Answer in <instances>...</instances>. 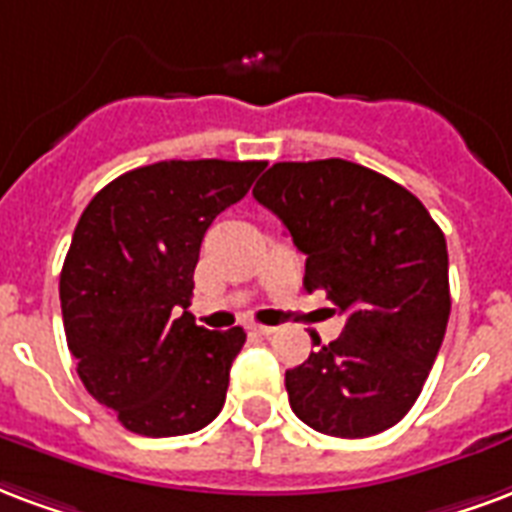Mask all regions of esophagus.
Listing matches in <instances>:
<instances>
[{
	"instance_id": "obj_1",
	"label": "esophagus",
	"mask_w": 512,
	"mask_h": 512,
	"mask_svg": "<svg viewBox=\"0 0 512 512\" xmlns=\"http://www.w3.org/2000/svg\"><path fill=\"white\" fill-rule=\"evenodd\" d=\"M252 331L257 333V336H263V339H268V336H274L279 328H274V325H252Z\"/></svg>"
}]
</instances>
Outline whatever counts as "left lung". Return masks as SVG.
<instances>
[{
  "label": "left lung",
  "instance_id": "1",
  "mask_svg": "<svg viewBox=\"0 0 512 512\" xmlns=\"http://www.w3.org/2000/svg\"><path fill=\"white\" fill-rule=\"evenodd\" d=\"M306 255V293L347 314L339 339L287 369L290 407L331 437L396 426L423 391L450 317L448 244L412 192L347 160L276 162L252 189ZM312 342L320 336L312 333Z\"/></svg>",
  "mask_w": 512,
  "mask_h": 512
}]
</instances>
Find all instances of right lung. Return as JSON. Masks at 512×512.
<instances>
[{"instance_id": "right-lung-1", "label": "right lung", "mask_w": 512, "mask_h": 512, "mask_svg": "<svg viewBox=\"0 0 512 512\" xmlns=\"http://www.w3.org/2000/svg\"><path fill=\"white\" fill-rule=\"evenodd\" d=\"M263 168L154 162L113 179L83 208L59 276L64 333L86 391L127 431L179 437L222 410L246 333L195 325L192 276L211 222Z\"/></svg>"}]
</instances>
